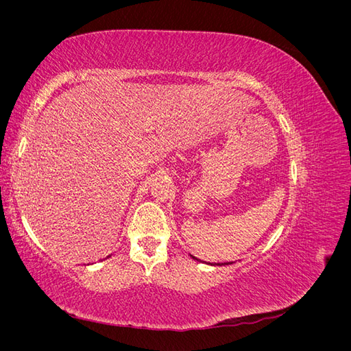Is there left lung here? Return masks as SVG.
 I'll list each match as a JSON object with an SVG mask.
<instances>
[{"label":"left lung","instance_id":"left-lung-1","mask_svg":"<svg viewBox=\"0 0 351 351\" xmlns=\"http://www.w3.org/2000/svg\"><path fill=\"white\" fill-rule=\"evenodd\" d=\"M195 259H196V258H195ZM218 265H219V267H221V265H222V263H218ZM224 265H230V262H226Z\"/></svg>","mask_w":351,"mask_h":351}]
</instances>
